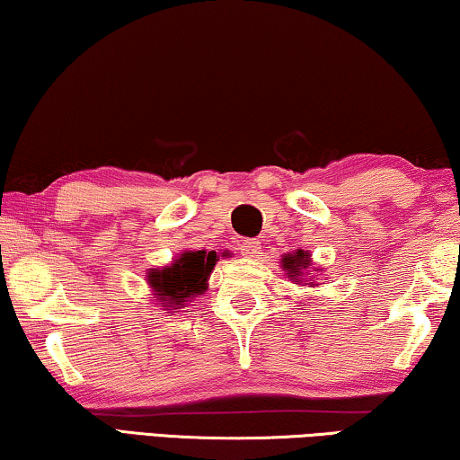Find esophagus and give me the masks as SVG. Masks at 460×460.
Instances as JSON below:
<instances>
[{
	"label": "esophagus",
	"instance_id": "1",
	"mask_svg": "<svg viewBox=\"0 0 460 460\" xmlns=\"http://www.w3.org/2000/svg\"><path fill=\"white\" fill-rule=\"evenodd\" d=\"M239 252L248 258H256L258 254H262V245L258 239H243V242L239 243Z\"/></svg>",
	"mask_w": 460,
	"mask_h": 460
}]
</instances>
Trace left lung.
Masks as SVG:
<instances>
[{"label": "left lung", "mask_w": 460, "mask_h": 460, "mask_svg": "<svg viewBox=\"0 0 460 460\" xmlns=\"http://www.w3.org/2000/svg\"><path fill=\"white\" fill-rule=\"evenodd\" d=\"M283 269L288 270V275L289 277H296L302 273V269H306L308 264H310V258H308V254H304L302 250H297V252H294V254H288L286 258H283ZM300 281V279H297Z\"/></svg>", "instance_id": "left-lung-1"}]
</instances>
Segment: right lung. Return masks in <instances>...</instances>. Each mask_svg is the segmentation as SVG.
Returning <instances> with one entry per match:
<instances>
[{
	"mask_svg": "<svg viewBox=\"0 0 460 460\" xmlns=\"http://www.w3.org/2000/svg\"><path fill=\"white\" fill-rule=\"evenodd\" d=\"M215 252H208V254L204 250L185 252L171 267L154 269L147 281L168 306H183V302L190 297L204 292L206 279L215 269Z\"/></svg>",
	"mask_w": 460,
	"mask_h": 460,
	"instance_id": "1",
	"label": "right lung"
}]
</instances>
